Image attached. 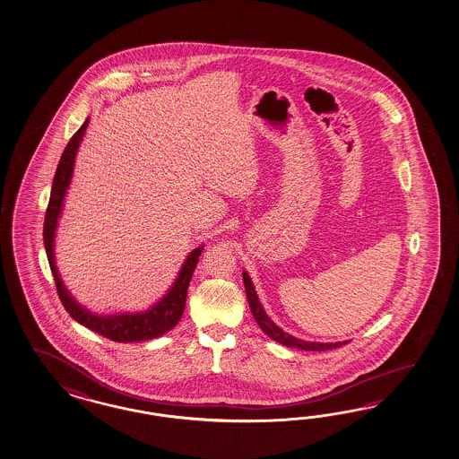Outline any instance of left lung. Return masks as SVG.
Wrapping results in <instances>:
<instances>
[{"label":"left lung","instance_id":"8db88e82","mask_svg":"<svg viewBox=\"0 0 459 459\" xmlns=\"http://www.w3.org/2000/svg\"><path fill=\"white\" fill-rule=\"evenodd\" d=\"M242 277H244L247 300H248L250 312L254 315V318H255V322H257L258 326L262 328V332H264V333H267L272 340L279 342V343L285 345V347L299 348V350H308V351H325V350H333V348L347 345L348 340L347 342H335V343H318V342H305V340L295 338V336H291L290 333L283 332L280 326H277V325L273 324V322L270 320L269 315H267L265 310H264L262 303L258 300L255 287H254V283H252V280L248 277V273H247L246 270L242 272Z\"/></svg>","mask_w":459,"mask_h":459}]
</instances>
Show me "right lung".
<instances>
[{
    "label": "right lung",
    "instance_id": "obj_1",
    "mask_svg": "<svg viewBox=\"0 0 459 459\" xmlns=\"http://www.w3.org/2000/svg\"><path fill=\"white\" fill-rule=\"evenodd\" d=\"M90 124V119H86L84 124L78 129V133L73 135L67 143L66 149L61 156V160L57 164L56 174L53 179V187H51V197L46 209L45 217V237L46 255L49 267L53 272V277L56 281L57 295L61 299V303L65 305L66 312L78 322V324L90 328L92 332L100 335L109 338L112 342L117 343H131V342H143V340H152L157 336L164 335L169 330H172L176 325L179 324L180 316L186 308V297H187V289H189L192 273L197 267V262L201 257L204 246L197 247L190 252L187 258L184 260L180 267L178 279L174 280L172 287L166 291V295L154 303L146 312L135 313H112V315H98L82 307L81 303L76 302V299L69 293L63 280L59 277V272L56 269V260H55V237H56L57 221L63 211V204L66 197L67 187L71 184L73 170H74V159L78 154L79 144L84 137L86 127Z\"/></svg>",
    "mask_w": 459,
    "mask_h": 459
}]
</instances>
